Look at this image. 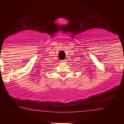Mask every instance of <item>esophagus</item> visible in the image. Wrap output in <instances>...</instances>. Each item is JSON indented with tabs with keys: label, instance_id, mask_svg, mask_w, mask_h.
<instances>
[{
	"label": "esophagus",
	"instance_id": "obj_1",
	"mask_svg": "<svg viewBox=\"0 0 124 124\" xmlns=\"http://www.w3.org/2000/svg\"><path fill=\"white\" fill-rule=\"evenodd\" d=\"M66 61L65 60H62V62H63V63H66Z\"/></svg>",
	"mask_w": 124,
	"mask_h": 124
}]
</instances>
